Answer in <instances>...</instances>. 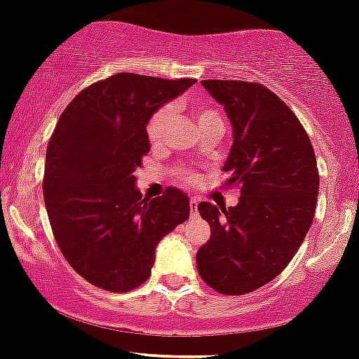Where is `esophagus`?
<instances>
[{
	"label": "esophagus",
	"mask_w": 359,
	"mask_h": 359,
	"mask_svg": "<svg viewBox=\"0 0 359 359\" xmlns=\"http://www.w3.org/2000/svg\"><path fill=\"white\" fill-rule=\"evenodd\" d=\"M190 213L191 217L198 215V200L196 198H190Z\"/></svg>",
	"instance_id": "esophagus-1"
}]
</instances>
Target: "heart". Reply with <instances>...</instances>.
Here are the masks:
<instances>
[{
  "label": "heart",
  "mask_w": 359,
  "mask_h": 359,
  "mask_svg": "<svg viewBox=\"0 0 359 359\" xmlns=\"http://www.w3.org/2000/svg\"><path fill=\"white\" fill-rule=\"evenodd\" d=\"M190 111L196 118L198 127L205 126V123H210V122H222L219 111H217L213 107H208V104L191 103ZM171 115H172L171 108L163 107L151 116V120H149V126H147V134H149V139H151L152 142H161V140H163L164 134H166V128L169 126V120H171ZM184 178L191 180V176H184Z\"/></svg>",
  "instance_id": "1"
}]
</instances>
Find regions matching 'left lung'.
I'll list each match as a JSON object with an SVG mask.
<instances>
[{
  "label": "left lung",
  "instance_id": "obj_1",
  "mask_svg": "<svg viewBox=\"0 0 359 359\" xmlns=\"http://www.w3.org/2000/svg\"><path fill=\"white\" fill-rule=\"evenodd\" d=\"M232 126L222 171L239 187L236 207L201 201L210 239L196 252L208 287L224 295L255 292L288 266L312 225L319 171L310 139L295 114L257 83L205 79Z\"/></svg>",
  "mask_w": 359,
  "mask_h": 359
}]
</instances>
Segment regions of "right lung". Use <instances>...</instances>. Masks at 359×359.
Returning <instances> with one entry per match:
<instances>
[{"instance_id":"add662e5","label":"right lung","mask_w":359,"mask_h":359,"mask_svg":"<svg viewBox=\"0 0 359 359\" xmlns=\"http://www.w3.org/2000/svg\"><path fill=\"white\" fill-rule=\"evenodd\" d=\"M195 83L118 72L83 90L60 115L47 147L43 200L60 252L95 287H140L156 245L190 217V198L178 188L142 200L135 169L151 149V116Z\"/></svg>"}]
</instances>
